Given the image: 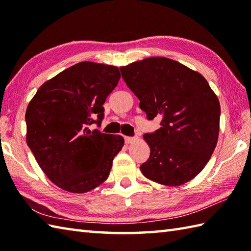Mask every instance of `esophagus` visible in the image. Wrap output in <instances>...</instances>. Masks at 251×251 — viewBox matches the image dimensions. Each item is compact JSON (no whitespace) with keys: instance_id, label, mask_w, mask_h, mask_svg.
I'll return each mask as SVG.
<instances>
[{"instance_id":"obj_1","label":"esophagus","mask_w":251,"mask_h":251,"mask_svg":"<svg viewBox=\"0 0 251 251\" xmlns=\"http://www.w3.org/2000/svg\"><path fill=\"white\" fill-rule=\"evenodd\" d=\"M137 140V138L135 137H125V142L127 145H130V143H134Z\"/></svg>"}]
</instances>
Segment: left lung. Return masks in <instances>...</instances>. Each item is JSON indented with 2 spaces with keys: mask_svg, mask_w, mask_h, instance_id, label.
I'll return each instance as SVG.
<instances>
[{
  "mask_svg": "<svg viewBox=\"0 0 251 251\" xmlns=\"http://www.w3.org/2000/svg\"><path fill=\"white\" fill-rule=\"evenodd\" d=\"M149 120L162 127L143 139L150 157L145 177L163 185H182L199 175L214 153L220 128V102L197 71L166 57H149L121 67Z\"/></svg>",
  "mask_w": 251,
  "mask_h": 251,
  "instance_id": "obj_1",
  "label": "left lung"
}]
</instances>
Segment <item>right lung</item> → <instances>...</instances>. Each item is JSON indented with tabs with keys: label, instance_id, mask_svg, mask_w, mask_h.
Masks as SVG:
<instances>
[{
	"label": "right lung",
	"instance_id": "obj_1",
	"mask_svg": "<svg viewBox=\"0 0 251 251\" xmlns=\"http://www.w3.org/2000/svg\"><path fill=\"white\" fill-rule=\"evenodd\" d=\"M121 78L117 67L78 62L46 81L25 111L26 145L52 183L86 193L108 179L124 139L90 130Z\"/></svg>",
	"mask_w": 251,
	"mask_h": 251
}]
</instances>
